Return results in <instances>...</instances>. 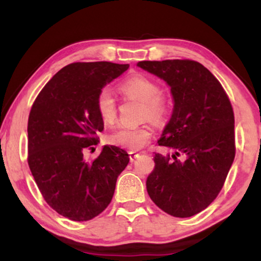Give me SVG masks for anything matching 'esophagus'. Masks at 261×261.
I'll use <instances>...</instances> for the list:
<instances>
[{
	"label": "esophagus",
	"instance_id": "obj_1",
	"mask_svg": "<svg viewBox=\"0 0 261 261\" xmlns=\"http://www.w3.org/2000/svg\"><path fill=\"white\" fill-rule=\"evenodd\" d=\"M139 156H140V153L134 152V151L129 152V159H130V162H134V160H135V159H138Z\"/></svg>",
	"mask_w": 261,
	"mask_h": 261
}]
</instances>
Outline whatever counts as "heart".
<instances>
[{"instance_id":"b5f03b06","label":"heart","mask_w":261,"mask_h":261,"mask_svg":"<svg viewBox=\"0 0 261 261\" xmlns=\"http://www.w3.org/2000/svg\"><path fill=\"white\" fill-rule=\"evenodd\" d=\"M120 90L126 96L144 102V114L155 122H162L169 114V103L160 95L158 83L144 74H134L124 80ZM96 108L103 122L112 123L116 119V101L110 89L105 88L98 92ZM153 135L152 127L147 123L139 126H120L108 135L110 144L128 149H140Z\"/></svg>"}]
</instances>
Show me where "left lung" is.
<instances>
[{
  "mask_svg": "<svg viewBox=\"0 0 261 261\" xmlns=\"http://www.w3.org/2000/svg\"><path fill=\"white\" fill-rule=\"evenodd\" d=\"M138 66L165 81L173 110L147 177L149 197L174 217L204 210L222 189L235 156L234 113L222 85L195 60L139 62Z\"/></svg>",
  "mask_w": 261,
  "mask_h": 261,
  "instance_id": "8db88e82",
  "label": "left lung"
}]
</instances>
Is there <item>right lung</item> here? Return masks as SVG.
Instances as JSON below:
<instances>
[{"label":"right lung","mask_w":261,"mask_h":261,"mask_svg":"<svg viewBox=\"0 0 261 261\" xmlns=\"http://www.w3.org/2000/svg\"><path fill=\"white\" fill-rule=\"evenodd\" d=\"M128 64L72 63L58 71L35 98L28 117V165L47 204L72 221H89L112 201L129 156L103 146L95 160L83 152L98 144L103 121L96 98Z\"/></svg>","instance_id":"right-lung-1"}]
</instances>
